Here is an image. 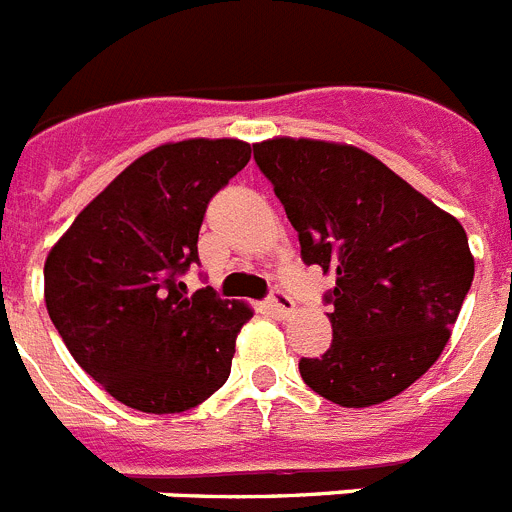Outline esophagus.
Segmentation results:
<instances>
[{
    "label": "esophagus",
    "instance_id": "34e87169",
    "mask_svg": "<svg viewBox=\"0 0 512 512\" xmlns=\"http://www.w3.org/2000/svg\"><path fill=\"white\" fill-rule=\"evenodd\" d=\"M269 305H271V310L277 312L282 320H287V318H292V315H295V300H292L287 292H279V289H277V292L269 297Z\"/></svg>",
    "mask_w": 512,
    "mask_h": 512
}]
</instances>
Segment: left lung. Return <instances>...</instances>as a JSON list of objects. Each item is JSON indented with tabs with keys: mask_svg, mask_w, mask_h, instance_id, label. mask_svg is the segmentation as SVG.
Listing matches in <instances>:
<instances>
[{
	"mask_svg": "<svg viewBox=\"0 0 512 512\" xmlns=\"http://www.w3.org/2000/svg\"><path fill=\"white\" fill-rule=\"evenodd\" d=\"M269 176L302 261L336 274L333 341L302 359L312 392L341 408H372L405 392L438 361L474 279L467 233L372 153L315 138L261 140Z\"/></svg>",
	"mask_w": 512,
	"mask_h": 512,
	"instance_id": "obj_1",
	"label": "left lung"
}]
</instances>
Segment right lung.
<instances>
[{
	"label": "right lung",
	"mask_w": 512,
	"mask_h": 512,
	"mask_svg": "<svg viewBox=\"0 0 512 512\" xmlns=\"http://www.w3.org/2000/svg\"><path fill=\"white\" fill-rule=\"evenodd\" d=\"M251 158L238 138H189L135 158L45 259V307L76 364L140 413H184L230 374L246 302L187 295L207 202Z\"/></svg>",
	"instance_id": "right-lung-1"
}]
</instances>
